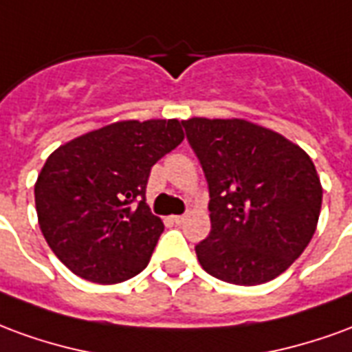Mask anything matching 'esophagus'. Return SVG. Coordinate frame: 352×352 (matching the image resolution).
<instances>
[{"mask_svg": "<svg viewBox=\"0 0 352 352\" xmlns=\"http://www.w3.org/2000/svg\"><path fill=\"white\" fill-rule=\"evenodd\" d=\"M171 221L175 222V224H183V222H184V214H175V217H171Z\"/></svg>", "mask_w": 352, "mask_h": 352, "instance_id": "1", "label": "esophagus"}]
</instances>
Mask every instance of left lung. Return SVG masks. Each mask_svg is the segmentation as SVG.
Listing matches in <instances>:
<instances>
[{"label":"left lung","mask_w":352,"mask_h":352,"mask_svg":"<svg viewBox=\"0 0 352 352\" xmlns=\"http://www.w3.org/2000/svg\"><path fill=\"white\" fill-rule=\"evenodd\" d=\"M209 184L211 232L201 267L234 285H262L288 270L317 230L322 186L307 153L243 118L183 120Z\"/></svg>","instance_id":"8db88e82"}]
</instances>
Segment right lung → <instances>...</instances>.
I'll return each instance as SVG.
<instances>
[{"mask_svg":"<svg viewBox=\"0 0 352 352\" xmlns=\"http://www.w3.org/2000/svg\"><path fill=\"white\" fill-rule=\"evenodd\" d=\"M183 139L177 118L122 120L50 154L35 183V209L62 264L100 285L145 270L164 232L146 206V181L154 164Z\"/></svg>","mask_w":352,"mask_h":352,"instance_id":"obj_1","label":"right lung"}]
</instances>
